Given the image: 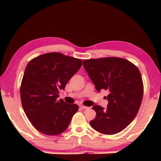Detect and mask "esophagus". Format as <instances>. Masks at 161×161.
Here are the masks:
<instances>
[{
  "label": "esophagus",
  "instance_id": "1",
  "mask_svg": "<svg viewBox=\"0 0 161 161\" xmlns=\"http://www.w3.org/2000/svg\"><path fill=\"white\" fill-rule=\"evenodd\" d=\"M79 108H80L81 109H82V110H86V109H88V107L83 106V105H80V106H79Z\"/></svg>",
  "mask_w": 161,
  "mask_h": 161
}]
</instances>
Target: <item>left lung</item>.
I'll list each match as a JSON object with an SVG mask.
<instances>
[{
  "mask_svg": "<svg viewBox=\"0 0 161 161\" xmlns=\"http://www.w3.org/2000/svg\"><path fill=\"white\" fill-rule=\"evenodd\" d=\"M83 66L97 92L109 91L106 109L92 107L96 116L90 125L102 134L121 132L135 119L141 105L143 83L139 70L119 57L89 59L83 61Z\"/></svg>",
  "mask_w": 161,
  "mask_h": 161,
  "instance_id": "8db88e82",
  "label": "left lung"
}]
</instances>
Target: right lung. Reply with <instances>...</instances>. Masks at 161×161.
<instances>
[{"mask_svg":"<svg viewBox=\"0 0 161 161\" xmlns=\"http://www.w3.org/2000/svg\"><path fill=\"white\" fill-rule=\"evenodd\" d=\"M82 65L79 59L60 53H47L32 59L25 69L21 87L22 105L33 126L42 133L56 136L69 126L77 104H68L59 91Z\"/></svg>","mask_w":161,"mask_h":161,"instance_id":"add662e5","label":"right lung"}]
</instances>
